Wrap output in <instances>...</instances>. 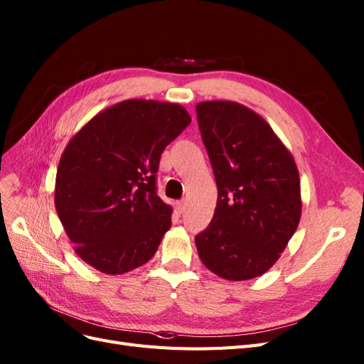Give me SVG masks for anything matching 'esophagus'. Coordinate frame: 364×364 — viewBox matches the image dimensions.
<instances>
[{
  "label": "esophagus",
  "mask_w": 364,
  "mask_h": 364,
  "mask_svg": "<svg viewBox=\"0 0 364 364\" xmlns=\"http://www.w3.org/2000/svg\"><path fill=\"white\" fill-rule=\"evenodd\" d=\"M183 210H185V202H183V200H179V202L174 203V212H176L178 215L183 214Z\"/></svg>",
  "instance_id": "obj_1"
}]
</instances>
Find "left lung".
I'll use <instances>...</instances> for the list:
<instances>
[{
  "label": "left lung",
  "mask_w": 364,
  "mask_h": 364,
  "mask_svg": "<svg viewBox=\"0 0 364 364\" xmlns=\"http://www.w3.org/2000/svg\"><path fill=\"white\" fill-rule=\"evenodd\" d=\"M196 111L218 188L214 217L196 236L198 257L221 279H256L279 260L301 218L295 159L242 104L205 101Z\"/></svg>",
  "instance_id": "left-lung-1"
}]
</instances>
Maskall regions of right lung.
<instances>
[{
  "mask_svg": "<svg viewBox=\"0 0 364 364\" xmlns=\"http://www.w3.org/2000/svg\"><path fill=\"white\" fill-rule=\"evenodd\" d=\"M191 123L171 102L128 99L87 122L58 162L55 209L73 250L108 275L154 257L171 228L156 194L161 154Z\"/></svg>",
  "mask_w": 364,
  "mask_h": 364,
  "instance_id": "obj_1",
  "label": "right lung"
}]
</instances>
